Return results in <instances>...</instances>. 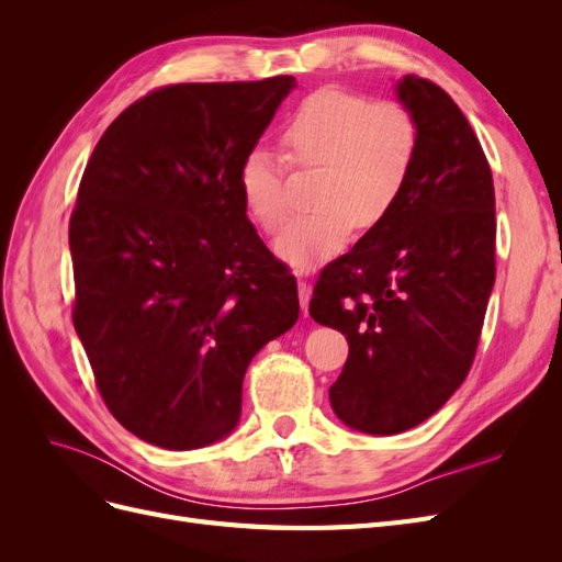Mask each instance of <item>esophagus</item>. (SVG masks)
<instances>
[{
	"instance_id": "esophagus-1",
	"label": "esophagus",
	"mask_w": 562,
	"mask_h": 562,
	"mask_svg": "<svg viewBox=\"0 0 562 562\" xmlns=\"http://www.w3.org/2000/svg\"><path fill=\"white\" fill-rule=\"evenodd\" d=\"M297 295H300V307L302 312L307 314L310 310V297H312V285L304 281V279H297Z\"/></svg>"
}]
</instances>
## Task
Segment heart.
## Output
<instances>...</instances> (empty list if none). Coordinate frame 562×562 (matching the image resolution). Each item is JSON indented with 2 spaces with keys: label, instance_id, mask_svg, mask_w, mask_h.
I'll list each match as a JSON object with an SVG mask.
<instances>
[{
  "label": "heart",
  "instance_id": "heart-1",
  "mask_svg": "<svg viewBox=\"0 0 562 562\" xmlns=\"http://www.w3.org/2000/svg\"><path fill=\"white\" fill-rule=\"evenodd\" d=\"M285 157L300 171H318L314 215L293 220L277 252L307 269L335 258L353 239L356 225L378 227L398 206L413 178L419 128L396 100H370L347 89H321L288 116L281 131ZM239 187L248 211L267 234L291 215L285 161L262 145L246 151Z\"/></svg>",
  "mask_w": 562,
  "mask_h": 562
}]
</instances>
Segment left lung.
I'll list each match as a JSON object with an SVG mask.
<instances>
[{
	"mask_svg": "<svg viewBox=\"0 0 562 562\" xmlns=\"http://www.w3.org/2000/svg\"><path fill=\"white\" fill-rule=\"evenodd\" d=\"M396 89L419 128L413 178L384 223L321 269L310 302L349 342L333 411L375 436L417 427L464 382L495 285V184L479 138L438 83L407 75Z\"/></svg>",
	"mask_w": 562,
	"mask_h": 562,
	"instance_id": "8db88e82",
	"label": "left lung"
}]
</instances>
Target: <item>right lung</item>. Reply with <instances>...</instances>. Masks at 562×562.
Returning a JSON list of instances; mask_svg holds the SVG:
<instances>
[{
    "label": "right lung",
    "instance_id": "right-lung-1",
    "mask_svg": "<svg viewBox=\"0 0 562 562\" xmlns=\"http://www.w3.org/2000/svg\"><path fill=\"white\" fill-rule=\"evenodd\" d=\"M295 77L168 83L119 114L70 215L72 323L108 411L166 450L227 436L297 283L250 225L239 168Z\"/></svg>",
    "mask_w": 562,
    "mask_h": 562
}]
</instances>
